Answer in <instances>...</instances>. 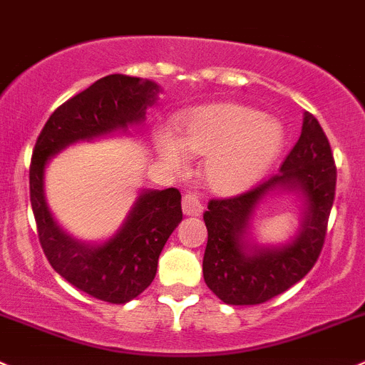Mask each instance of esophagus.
Returning <instances> with one entry per match:
<instances>
[{
	"label": "esophagus",
	"instance_id": "esophagus-1",
	"mask_svg": "<svg viewBox=\"0 0 365 365\" xmlns=\"http://www.w3.org/2000/svg\"><path fill=\"white\" fill-rule=\"evenodd\" d=\"M204 210V204H202L200 197L197 193H186L182 197V212L186 216H200Z\"/></svg>",
	"mask_w": 365,
	"mask_h": 365
}]
</instances>
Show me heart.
<instances>
[{
    "label": "heart",
    "mask_w": 365,
    "mask_h": 365,
    "mask_svg": "<svg viewBox=\"0 0 365 365\" xmlns=\"http://www.w3.org/2000/svg\"><path fill=\"white\" fill-rule=\"evenodd\" d=\"M179 131L181 140L167 130L156 135L161 160L182 170L187 151L207 156L205 178L212 190L227 195L257 182L283 145L279 123L260 110L235 103L198 108L184 119Z\"/></svg>",
    "instance_id": "heart-1"
}]
</instances>
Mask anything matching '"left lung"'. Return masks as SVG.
<instances>
[{
    "instance_id": "8db88e82",
    "label": "left lung",
    "mask_w": 365,
    "mask_h": 365,
    "mask_svg": "<svg viewBox=\"0 0 365 365\" xmlns=\"http://www.w3.org/2000/svg\"><path fill=\"white\" fill-rule=\"evenodd\" d=\"M336 163L329 138L311 114L304 118L299 140L284 158L279 174L230 198H212L204 214L207 247L205 284L225 304L255 306L283 294L317 264L325 244L336 197ZM299 185L307 195L301 232L283 248L245 251L242 235L256 204L274 187Z\"/></svg>"
}]
</instances>
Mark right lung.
<instances>
[{"mask_svg":"<svg viewBox=\"0 0 365 365\" xmlns=\"http://www.w3.org/2000/svg\"><path fill=\"white\" fill-rule=\"evenodd\" d=\"M158 86L138 77L107 75L59 105L36 138L29 165V200L36 232L52 269L84 294L125 304L153 283L165 242L182 220L178 187L144 191L118 234L103 244H82L56 225L43 197L48 158L66 145L140 123Z\"/></svg>","mask_w":365,"mask_h":365,"instance_id":"add662e5","label":"right lung"}]
</instances>
